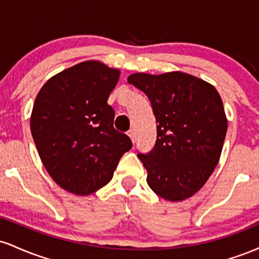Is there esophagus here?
Returning <instances> with one entry per match:
<instances>
[{"label":"esophagus","instance_id":"obj_1","mask_svg":"<svg viewBox=\"0 0 259 259\" xmlns=\"http://www.w3.org/2000/svg\"><path fill=\"white\" fill-rule=\"evenodd\" d=\"M127 136L132 139V141L134 144V142H135V133H134V130H129V133H127Z\"/></svg>","mask_w":259,"mask_h":259}]
</instances>
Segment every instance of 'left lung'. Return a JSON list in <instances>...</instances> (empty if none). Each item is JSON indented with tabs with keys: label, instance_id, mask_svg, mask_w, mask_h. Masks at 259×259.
I'll return each mask as SVG.
<instances>
[{
	"label": "left lung",
	"instance_id": "8db88e82",
	"mask_svg": "<svg viewBox=\"0 0 259 259\" xmlns=\"http://www.w3.org/2000/svg\"><path fill=\"white\" fill-rule=\"evenodd\" d=\"M127 82L150 100L157 123L152 150L138 153L147 184L168 201H183L206 184L221 158L228 120L218 91L190 74L135 73Z\"/></svg>",
	"mask_w": 259,
	"mask_h": 259
}]
</instances>
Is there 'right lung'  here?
I'll use <instances>...</instances> for the list:
<instances>
[{
  "instance_id": "obj_1",
  "label": "right lung",
  "mask_w": 259,
  "mask_h": 259,
  "mask_svg": "<svg viewBox=\"0 0 259 259\" xmlns=\"http://www.w3.org/2000/svg\"><path fill=\"white\" fill-rule=\"evenodd\" d=\"M120 72L86 61L52 76L38 91L30 118L38 156L51 178L74 195L109 183L132 140L113 126L107 103Z\"/></svg>"
}]
</instances>
